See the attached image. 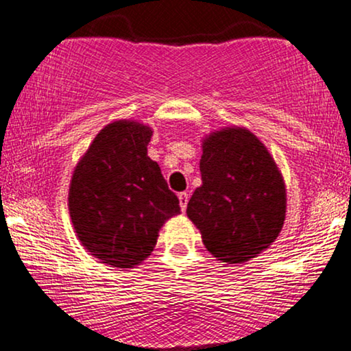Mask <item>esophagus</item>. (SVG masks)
I'll list each match as a JSON object with an SVG mask.
<instances>
[{"label": "esophagus", "instance_id": "1", "mask_svg": "<svg viewBox=\"0 0 351 351\" xmlns=\"http://www.w3.org/2000/svg\"><path fill=\"white\" fill-rule=\"evenodd\" d=\"M178 199H180V207L184 212L186 207H188V202H189V194L188 193H180Z\"/></svg>", "mask_w": 351, "mask_h": 351}]
</instances>
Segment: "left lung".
I'll use <instances>...</instances> for the list:
<instances>
[{"mask_svg":"<svg viewBox=\"0 0 351 351\" xmlns=\"http://www.w3.org/2000/svg\"><path fill=\"white\" fill-rule=\"evenodd\" d=\"M200 175L186 213L215 258L245 263L276 241L286 219V184L254 133L228 127L205 136Z\"/></svg>","mask_w":351,"mask_h":351,"instance_id":"8db88e82","label":"left lung"}]
</instances>
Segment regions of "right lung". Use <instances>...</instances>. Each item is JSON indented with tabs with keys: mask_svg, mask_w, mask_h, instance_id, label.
<instances>
[{
	"mask_svg": "<svg viewBox=\"0 0 351 351\" xmlns=\"http://www.w3.org/2000/svg\"><path fill=\"white\" fill-rule=\"evenodd\" d=\"M152 130L117 120L96 134L73 170L69 212L83 247L101 263L134 268L157 244L158 231L180 213L160 167L147 157Z\"/></svg>",
	"mask_w": 351,
	"mask_h": 351,
	"instance_id": "right-lung-1",
	"label": "right lung"
}]
</instances>
